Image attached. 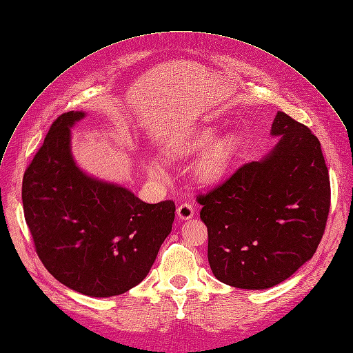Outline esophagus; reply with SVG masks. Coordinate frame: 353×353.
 Segmentation results:
<instances>
[{
  "mask_svg": "<svg viewBox=\"0 0 353 353\" xmlns=\"http://www.w3.org/2000/svg\"><path fill=\"white\" fill-rule=\"evenodd\" d=\"M177 216L181 220H189L194 216V208L190 203H183L177 207Z\"/></svg>",
  "mask_w": 353,
  "mask_h": 353,
  "instance_id": "esophagus-1",
  "label": "esophagus"
}]
</instances>
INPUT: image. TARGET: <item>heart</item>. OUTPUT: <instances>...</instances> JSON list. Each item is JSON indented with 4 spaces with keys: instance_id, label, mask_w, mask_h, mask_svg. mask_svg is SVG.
Listing matches in <instances>:
<instances>
[{
    "instance_id": "heart-1",
    "label": "heart",
    "mask_w": 353,
    "mask_h": 353,
    "mask_svg": "<svg viewBox=\"0 0 353 353\" xmlns=\"http://www.w3.org/2000/svg\"><path fill=\"white\" fill-rule=\"evenodd\" d=\"M214 139L216 137L213 133L205 134L201 139L200 146L208 148L210 145H213ZM237 152H239L237 137L234 134H228V136L223 137L220 142H217L213 148H211L203 156V159L199 161V164H197L199 179L208 183V181H214V180L220 179L221 176H224L228 172V169L231 168L234 160H236ZM146 170L154 179H160L163 176L161 166L153 160H149L146 163Z\"/></svg>"
}]
</instances>
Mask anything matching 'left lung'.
<instances>
[{
	"mask_svg": "<svg viewBox=\"0 0 353 353\" xmlns=\"http://www.w3.org/2000/svg\"><path fill=\"white\" fill-rule=\"evenodd\" d=\"M279 142L205 194L200 219L208 231V263L221 283L271 288L311 260L331 207L330 173L312 132L278 112Z\"/></svg>",
	"mask_w": 353,
	"mask_h": 353,
	"instance_id": "1",
	"label": "left lung"
}]
</instances>
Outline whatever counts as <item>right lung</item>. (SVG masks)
<instances>
[{
	"instance_id": "obj_1",
	"label": "right lung",
	"mask_w": 353,
	"mask_h": 353,
	"mask_svg": "<svg viewBox=\"0 0 353 353\" xmlns=\"http://www.w3.org/2000/svg\"><path fill=\"white\" fill-rule=\"evenodd\" d=\"M66 112L51 125L22 179L23 216L43 267L89 296L121 295L142 283L172 231L173 200L149 204L122 185L85 174L70 154Z\"/></svg>"
}]
</instances>
